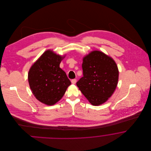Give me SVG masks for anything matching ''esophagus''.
Masks as SVG:
<instances>
[{
  "instance_id": "1",
  "label": "esophagus",
  "mask_w": 151,
  "mask_h": 151,
  "mask_svg": "<svg viewBox=\"0 0 151 151\" xmlns=\"http://www.w3.org/2000/svg\"><path fill=\"white\" fill-rule=\"evenodd\" d=\"M71 83H72V84H75L76 83V79H72V80H71Z\"/></svg>"
}]
</instances>
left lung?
<instances>
[{"instance_id": "obj_1", "label": "left lung", "mask_w": 151, "mask_h": 151, "mask_svg": "<svg viewBox=\"0 0 151 151\" xmlns=\"http://www.w3.org/2000/svg\"><path fill=\"white\" fill-rule=\"evenodd\" d=\"M83 76L76 83L81 93L94 106L102 104L113 94L119 71L115 61L100 51H93L83 58Z\"/></svg>"}]
</instances>
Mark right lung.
<instances>
[{
	"instance_id": "1",
	"label": "right lung",
	"mask_w": 151,
	"mask_h": 151,
	"mask_svg": "<svg viewBox=\"0 0 151 151\" xmlns=\"http://www.w3.org/2000/svg\"><path fill=\"white\" fill-rule=\"evenodd\" d=\"M65 57L46 51L32 65L28 73V81L36 99L47 105L60 100L71 83L59 65Z\"/></svg>"
}]
</instances>
